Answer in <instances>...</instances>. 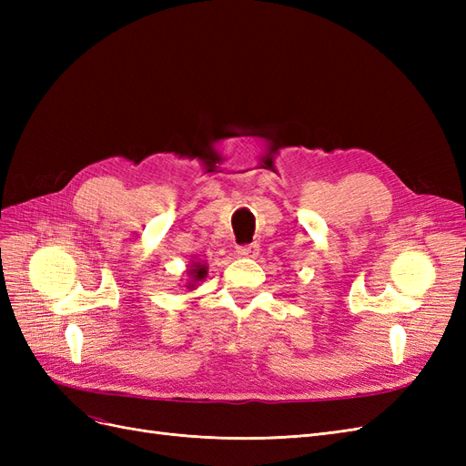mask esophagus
<instances>
[{
    "instance_id": "1",
    "label": "esophagus",
    "mask_w": 466,
    "mask_h": 466,
    "mask_svg": "<svg viewBox=\"0 0 466 466\" xmlns=\"http://www.w3.org/2000/svg\"><path fill=\"white\" fill-rule=\"evenodd\" d=\"M258 245L252 243V245H243V247H237V255L243 257V258H257L258 257Z\"/></svg>"
}]
</instances>
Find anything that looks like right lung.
Wrapping results in <instances>:
<instances>
[{"mask_svg":"<svg viewBox=\"0 0 466 466\" xmlns=\"http://www.w3.org/2000/svg\"><path fill=\"white\" fill-rule=\"evenodd\" d=\"M188 274H190V281H188V286L187 288H190V289H194V286L198 284V281H202L206 276H208V266L206 264H202V262H192V268L188 270Z\"/></svg>","mask_w":466,"mask_h":466,"instance_id":"obj_1","label":"right lung"}]
</instances>
